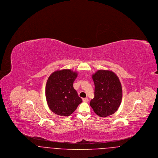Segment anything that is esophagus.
Returning <instances> with one entry per match:
<instances>
[{"instance_id":"esophagus-1","label":"esophagus","mask_w":158,"mask_h":158,"mask_svg":"<svg viewBox=\"0 0 158 158\" xmlns=\"http://www.w3.org/2000/svg\"><path fill=\"white\" fill-rule=\"evenodd\" d=\"M82 100L83 101L85 102H88V101H89V99H88V98H82Z\"/></svg>"}]
</instances>
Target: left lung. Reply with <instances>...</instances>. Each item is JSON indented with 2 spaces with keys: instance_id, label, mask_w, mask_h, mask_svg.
<instances>
[{
  "instance_id": "left-lung-1",
  "label": "left lung",
  "mask_w": 158,
  "mask_h": 158,
  "mask_svg": "<svg viewBox=\"0 0 158 158\" xmlns=\"http://www.w3.org/2000/svg\"><path fill=\"white\" fill-rule=\"evenodd\" d=\"M92 79L95 84V96L90 100V106L101 117L112 115L118 109L122 99L119 78L112 71L98 70L92 75Z\"/></svg>"
}]
</instances>
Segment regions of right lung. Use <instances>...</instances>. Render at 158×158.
Listing matches in <instances>:
<instances>
[{"mask_svg": "<svg viewBox=\"0 0 158 158\" xmlns=\"http://www.w3.org/2000/svg\"><path fill=\"white\" fill-rule=\"evenodd\" d=\"M77 76L76 72L63 69L53 72L48 78L45 97L49 108L54 114L69 116L82 102L73 86Z\"/></svg>", "mask_w": 158, "mask_h": 158, "instance_id": "right-lung-1", "label": "right lung"}]
</instances>
